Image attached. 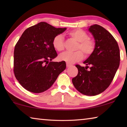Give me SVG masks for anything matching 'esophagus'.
<instances>
[{
  "label": "esophagus",
  "instance_id": "1",
  "mask_svg": "<svg viewBox=\"0 0 127 127\" xmlns=\"http://www.w3.org/2000/svg\"><path fill=\"white\" fill-rule=\"evenodd\" d=\"M66 67L68 68V67H69V66H71V64H69V63H66Z\"/></svg>",
  "mask_w": 127,
  "mask_h": 127
}]
</instances>
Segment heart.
Instances as JSON below:
<instances>
[{"mask_svg":"<svg viewBox=\"0 0 127 127\" xmlns=\"http://www.w3.org/2000/svg\"><path fill=\"white\" fill-rule=\"evenodd\" d=\"M68 35L70 37L77 41V45L75 52H65L59 55L60 61H64L69 64H73L80 61L83 59V54L86 57L92 54L95 49L96 43L94 38L89 37L88 33L84 30L76 29L70 31ZM53 48L58 51L64 50V38L62 35H57L54 37L52 40Z\"/></svg>","mask_w":127,"mask_h":127,"instance_id":"heart-1","label":"heart"}]
</instances>
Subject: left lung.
Masks as SVG:
<instances>
[{
  "label": "left lung",
  "instance_id": "left-lung-1",
  "mask_svg": "<svg viewBox=\"0 0 127 127\" xmlns=\"http://www.w3.org/2000/svg\"><path fill=\"white\" fill-rule=\"evenodd\" d=\"M89 30L95 40V49L83 62L86 67L76 65L78 74L72 78V82L81 94L95 96L104 92L113 80L119 66L120 51L117 41L104 27L94 25Z\"/></svg>",
  "mask_w": 127,
  "mask_h": 127
}]
</instances>
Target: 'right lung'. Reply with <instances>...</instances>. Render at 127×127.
<instances>
[{"label":"right lung","mask_w":127,"mask_h":127,"mask_svg":"<svg viewBox=\"0 0 127 127\" xmlns=\"http://www.w3.org/2000/svg\"><path fill=\"white\" fill-rule=\"evenodd\" d=\"M65 30L42 22L28 28L19 38L14 47L13 71L17 81L27 91H45L65 69V62H51L58 55L52 40Z\"/></svg>","instance_id":"right-lung-1"}]
</instances>
